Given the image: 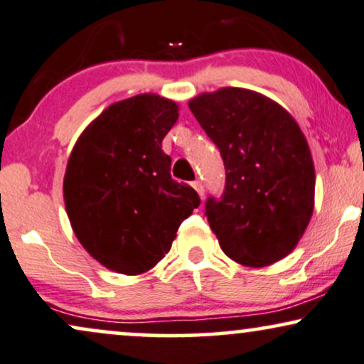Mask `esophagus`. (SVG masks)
Here are the masks:
<instances>
[{"instance_id": "1", "label": "esophagus", "mask_w": 364, "mask_h": 364, "mask_svg": "<svg viewBox=\"0 0 364 364\" xmlns=\"http://www.w3.org/2000/svg\"><path fill=\"white\" fill-rule=\"evenodd\" d=\"M192 187H194V189L197 191V194L200 196V199H204V186H203V182H200V181L192 182Z\"/></svg>"}]
</instances>
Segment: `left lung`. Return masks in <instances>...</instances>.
Returning <instances> with one entry per match:
<instances>
[{
  "label": "left lung",
  "mask_w": 364,
  "mask_h": 364,
  "mask_svg": "<svg viewBox=\"0 0 364 364\" xmlns=\"http://www.w3.org/2000/svg\"><path fill=\"white\" fill-rule=\"evenodd\" d=\"M189 107L226 168L223 197L205 203L221 250L253 268L285 258L307 230L316 192L311 148L297 121L243 87L203 92Z\"/></svg>",
  "instance_id": "obj_1"
}]
</instances>
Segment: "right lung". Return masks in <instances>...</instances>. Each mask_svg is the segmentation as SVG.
<instances>
[{
  "instance_id": "add662e5",
  "label": "right lung",
  "mask_w": 364,
  "mask_h": 364,
  "mask_svg": "<svg viewBox=\"0 0 364 364\" xmlns=\"http://www.w3.org/2000/svg\"><path fill=\"white\" fill-rule=\"evenodd\" d=\"M178 105L138 94L107 106L80 133L67 160L64 203L79 243L109 270L140 275L170 251L197 192L170 177L161 140Z\"/></svg>"
}]
</instances>
